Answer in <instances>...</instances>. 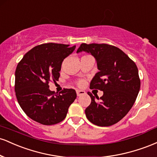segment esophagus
<instances>
[{
	"label": "esophagus",
	"instance_id": "esophagus-1",
	"mask_svg": "<svg viewBox=\"0 0 157 157\" xmlns=\"http://www.w3.org/2000/svg\"><path fill=\"white\" fill-rule=\"evenodd\" d=\"M76 92H77V97H80L81 95H83L86 94V92H85L84 91H82V90H77Z\"/></svg>",
	"mask_w": 157,
	"mask_h": 157
}]
</instances>
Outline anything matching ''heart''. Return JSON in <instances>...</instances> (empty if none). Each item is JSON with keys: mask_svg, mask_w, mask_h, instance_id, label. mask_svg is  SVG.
Wrapping results in <instances>:
<instances>
[{"mask_svg": "<svg viewBox=\"0 0 157 157\" xmlns=\"http://www.w3.org/2000/svg\"><path fill=\"white\" fill-rule=\"evenodd\" d=\"M91 57V56H89V55H85V56H82V58H83V57ZM83 83H84V81H83V80H80V81H79V82H78V86H82V85H83Z\"/></svg>", "mask_w": 157, "mask_h": 157, "instance_id": "heart-1", "label": "heart"}]
</instances>
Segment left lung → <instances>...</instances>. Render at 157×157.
Returning a JSON list of instances; mask_svg holds the SVG:
<instances>
[{
	"mask_svg": "<svg viewBox=\"0 0 157 157\" xmlns=\"http://www.w3.org/2000/svg\"><path fill=\"white\" fill-rule=\"evenodd\" d=\"M81 52L94 56L99 69L90 89L103 91L100 99L88 92L91 102L85 110L86 117L96 125H112L128 113L136 101L140 89L136 65L121 49L111 45L82 44L77 53Z\"/></svg>",
	"mask_w": 157,
	"mask_h": 157,
	"instance_id": "8db88e82",
	"label": "left lung"
}]
</instances>
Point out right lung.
Listing matches in <instances>:
<instances>
[{
    "instance_id": "right-lung-1",
    "label": "right lung",
    "mask_w": 157,
    "mask_h": 157,
    "mask_svg": "<svg viewBox=\"0 0 157 157\" xmlns=\"http://www.w3.org/2000/svg\"><path fill=\"white\" fill-rule=\"evenodd\" d=\"M76 46L48 43L35 46L23 56L15 71L17 102L32 120L46 125L59 123L77 97L75 90L59 94L49 90L48 82L58 80L63 61Z\"/></svg>"
}]
</instances>
